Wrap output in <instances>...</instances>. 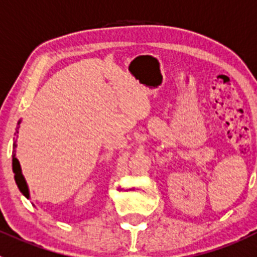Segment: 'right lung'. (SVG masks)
<instances>
[{
    "label": "right lung",
    "instance_id": "1",
    "mask_svg": "<svg viewBox=\"0 0 257 257\" xmlns=\"http://www.w3.org/2000/svg\"><path fill=\"white\" fill-rule=\"evenodd\" d=\"M22 123V120H19V123L18 125H20ZM16 129H19V126ZM16 133H19V132L16 131ZM13 172H14V178H15V182H16V186L19 188V191L22 192L23 195L25 196L27 198H29V188H28V184H27V180H25L24 175L22 173V168H20V163L19 160L16 159L15 155H16V141H14V145H13Z\"/></svg>",
    "mask_w": 257,
    "mask_h": 257
}]
</instances>
